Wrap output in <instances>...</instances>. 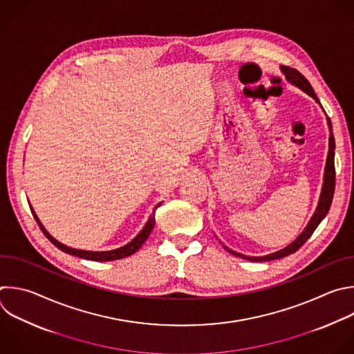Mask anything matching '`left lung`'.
<instances>
[{
	"instance_id": "left-lung-1",
	"label": "left lung",
	"mask_w": 354,
	"mask_h": 354,
	"mask_svg": "<svg viewBox=\"0 0 354 354\" xmlns=\"http://www.w3.org/2000/svg\"><path fill=\"white\" fill-rule=\"evenodd\" d=\"M282 72L285 73L286 79L293 83L295 86H297L299 88H301L304 93H307L308 95H311L314 100L318 101L310 82L297 71V69H293V68H289V66H282L281 68ZM328 127L330 129V136H329V151H328V158H326V167H325V175H324V185H322V192H321V197H319V201H318V205H317V209L313 215V218L310 219V222L307 223V226L304 227V230L299 234L297 239L290 243L289 246H286L285 249L279 250V252H275L272 254H268V256H263V257H250V256H245V254H241V253H236L233 250H229L226 246H223L229 253H232L233 256H238V257H242V259H246V260H250V261H271V260H277V259H282V257H286L289 254H293L295 252H297L306 242L307 239L311 236L313 232L315 230V227L319 225V222L324 219V216L328 214L329 211V207L332 204V198H333V192H335V161H333V156H335V139H333V133H332V124L329 121L328 118Z\"/></svg>"
}]
</instances>
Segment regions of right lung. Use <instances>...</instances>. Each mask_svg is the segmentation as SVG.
Segmentation results:
<instances>
[{"mask_svg":"<svg viewBox=\"0 0 354 354\" xmlns=\"http://www.w3.org/2000/svg\"><path fill=\"white\" fill-rule=\"evenodd\" d=\"M157 207H160V204H157ZM157 207L154 208V211H153V214H151V216L149 218V221H147V223L145 225V227L142 229V232L138 234V236L132 241V242H129L128 245H125V246H122V248H120V249H115V250H109V252H86V250H77V249H72V248H68V246H65V245H62V243H59L58 241H55L51 234L44 229V226L41 225V222L39 221V218H37V215L33 212V209H32V212H33V216H35V219H36V222L39 223V226H40V229L43 230V233L46 234V238L55 246V248H58L59 250H62L64 253H68V254H72V256H76V257H80V259H86V260H91V261H113V260H120V259H124V257H128V256H132L133 253H136L140 248H142V245L147 241V238H149V234H150V232L153 230V227H154V222H156V209H157Z\"/></svg>","mask_w":354,"mask_h":354,"instance_id":"1","label":"right lung"}]
</instances>
